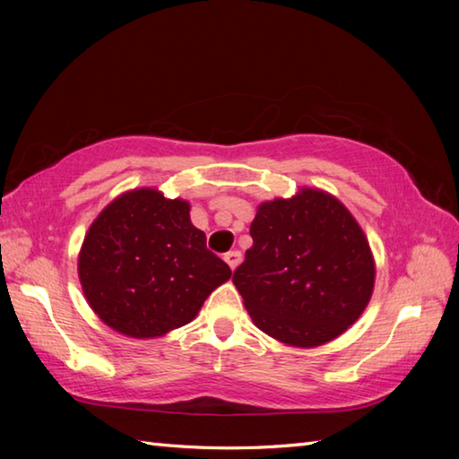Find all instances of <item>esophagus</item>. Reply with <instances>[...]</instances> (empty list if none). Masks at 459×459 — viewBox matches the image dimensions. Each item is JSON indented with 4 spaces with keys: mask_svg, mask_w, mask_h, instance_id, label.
Instances as JSON below:
<instances>
[{
    "mask_svg": "<svg viewBox=\"0 0 459 459\" xmlns=\"http://www.w3.org/2000/svg\"><path fill=\"white\" fill-rule=\"evenodd\" d=\"M224 260H227V264L230 266V270H235L240 264L242 255L238 250H230V252H227V255H224Z\"/></svg>",
    "mask_w": 459,
    "mask_h": 459,
    "instance_id": "34e87169",
    "label": "esophagus"
}]
</instances>
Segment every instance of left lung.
Here are the masks:
<instances>
[{"instance_id": "left-lung-1", "label": "left lung", "mask_w": 459, "mask_h": 459, "mask_svg": "<svg viewBox=\"0 0 459 459\" xmlns=\"http://www.w3.org/2000/svg\"><path fill=\"white\" fill-rule=\"evenodd\" d=\"M235 270L252 321L281 343L316 347L353 325L375 286L368 242L331 195L304 189L262 203Z\"/></svg>"}]
</instances>
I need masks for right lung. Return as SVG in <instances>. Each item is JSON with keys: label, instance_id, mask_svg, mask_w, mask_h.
Wrapping results in <instances>:
<instances>
[{"label": "right lung", "instance_id": "obj_1", "mask_svg": "<svg viewBox=\"0 0 459 459\" xmlns=\"http://www.w3.org/2000/svg\"><path fill=\"white\" fill-rule=\"evenodd\" d=\"M91 307L130 337H158L197 316L230 268L207 248L189 203L138 189L112 201L92 222L79 256Z\"/></svg>", "mask_w": 459, "mask_h": 459}]
</instances>
